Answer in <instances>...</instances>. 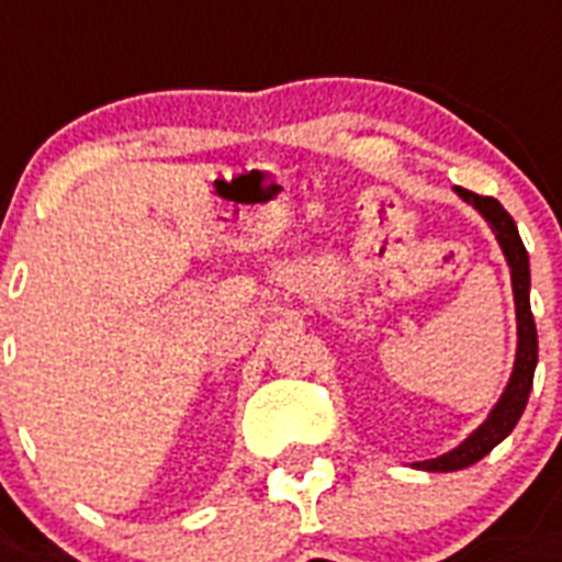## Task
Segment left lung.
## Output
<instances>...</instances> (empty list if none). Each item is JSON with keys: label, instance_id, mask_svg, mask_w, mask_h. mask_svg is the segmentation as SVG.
I'll return each mask as SVG.
<instances>
[{"label": "left lung", "instance_id": "obj_1", "mask_svg": "<svg viewBox=\"0 0 562 562\" xmlns=\"http://www.w3.org/2000/svg\"><path fill=\"white\" fill-rule=\"evenodd\" d=\"M456 195L462 202L471 204L479 216L485 218L491 231H494L496 241L505 254V262L510 268V285H514V305H517V358H514V372L508 378V386L503 390L494 409L487 413V418L479 424L476 430L468 436L459 447H453L450 453H441L427 462H413V468L430 473H450L471 468L479 459H485L491 450L503 439H508L510 430L517 427L519 415L526 409L528 395L533 386V369H537V326H533L531 314V268H528V250L519 239V231L514 225L508 210L503 204L491 199V195H476L464 187H453Z\"/></svg>", "mask_w": 562, "mask_h": 562}]
</instances>
